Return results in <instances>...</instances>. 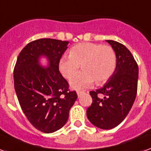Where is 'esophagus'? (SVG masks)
<instances>
[{"label":"esophagus","instance_id":"esophagus-1","mask_svg":"<svg viewBox=\"0 0 151 151\" xmlns=\"http://www.w3.org/2000/svg\"><path fill=\"white\" fill-rule=\"evenodd\" d=\"M84 93H85L84 91H78V92H77V94H78V97H80V96Z\"/></svg>","mask_w":151,"mask_h":151}]
</instances>
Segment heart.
I'll list each match as a JSON object with an SVG mask.
<instances>
[{
  "label": "heart",
  "instance_id": "heart-1",
  "mask_svg": "<svg viewBox=\"0 0 151 151\" xmlns=\"http://www.w3.org/2000/svg\"><path fill=\"white\" fill-rule=\"evenodd\" d=\"M81 65L83 70L70 81L71 88L82 89L97 83L105 82L113 74L116 65V53L111 47L95 42H81L69 51V57L61 58L58 70L70 80L78 73Z\"/></svg>",
  "mask_w": 151,
  "mask_h": 151
}]
</instances>
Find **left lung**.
I'll use <instances>...</instances> for the list:
<instances>
[{
    "instance_id": "left-lung-1",
    "label": "left lung",
    "mask_w": 151,
    "mask_h": 151,
    "mask_svg": "<svg viewBox=\"0 0 151 151\" xmlns=\"http://www.w3.org/2000/svg\"><path fill=\"white\" fill-rule=\"evenodd\" d=\"M106 41L116 53V66L102 88L89 93L93 103L86 113L94 126L109 130L122 123L132 109L136 97L139 67L124 45L113 40ZM98 94H103L104 98L99 99Z\"/></svg>"
}]
</instances>
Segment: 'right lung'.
Here are the masks:
<instances>
[{
    "label": "right lung",
    "mask_w": 151,
    "mask_h": 151,
    "mask_svg": "<svg viewBox=\"0 0 151 151\" xmlns=\"http://www.w3.org/2000/svg\"><path fill=\"white\" fill-rule=\"evenodd\" d=\"M68 41L40 39L29 42L17 58L13 78L17 98L29 122L44 133H53L67 122L78 98L58 70ZM48 61L46 67L41 58Z\"/></svg>",
    "instance_id": "obj_1"
}]
</instances>
